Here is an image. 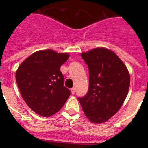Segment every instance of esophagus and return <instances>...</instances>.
<instances>
[{
	"label": "esophagus",
	"mask_w": 148,
	"mask_h": 148,
	"mask_svg": "<svg viewBox=\"0 0 148 148\" xmlns=\"http://www.w3.org/2000/svg\"><path fill=\"white\" fill-rule=\"evenodd\" d=\"M75 87H73V88L71 89V93L72 94H75Z\"/></svg>",
	"instance_id": "34e87169"
}]
</instances>
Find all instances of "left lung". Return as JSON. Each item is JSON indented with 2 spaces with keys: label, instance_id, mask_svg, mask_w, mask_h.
<instances>
[{
  "label": "left lung",
  "instance_id": "8db88e82",
  "mask_svg": "<svg viewBox=\"0 0 148 148\" xmlns=\"http://www.w3.org/2000/svg\"><path fill=\"white\" fill-rule=\"evenodd\" d=\"M81 56L88 66L89 90L78 99L90 121L105 122L125 101L130 87V74L117 55L108 49L95 48Z\"/></svg>",
  "mask_w": 148,
  "mask_h": 148
}]
</instances>
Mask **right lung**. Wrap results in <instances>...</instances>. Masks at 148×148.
Wrapping results in <instances>:
<instances>
[{
	"label": "right lung",
	"instance_id": "1",
	"mask_svg": "<svg viewBox=\"0 0 148 148\" xmlns=\"http://www.w3.org/2000/svg\"><path fill=\"white\" fill-rule=\"evenodd\" d=\"M67 53L52 49L35 52L26 58L16 71L15 78L23 100L37 114L49 117L61 110L70 95L64 86L60 67Z\"/></svg>",
	"mask_w": 148,
	"mask_h": 148
}]
</instances>
